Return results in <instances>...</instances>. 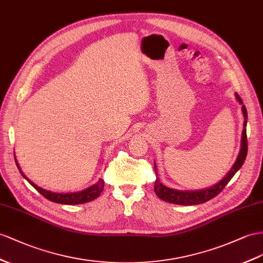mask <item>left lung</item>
Returning <instances> with one entry per match:
<instances>
[{
    "label": "left lung",
    "mask_w": 263,
    "mask_h": 263,
    "mask_svg": "<svg viewBox=\"0 0 263 263\" xmlns=\"http://www.w3.org/2000/svg\"><path fill=\"white\" fill-rule=\"evenodd\" d=\"M235 97H237L239 102L242 104V99L238 93H235ZM242 111H243V116H245V123H243V132H242V142H241V150L239 153V157L235 161L233 166L231 167V170L227 173V176L222 179L219 183L215 185L208 187V189H203L200 191H179V190H174L170 189L162 183L160 182L159 178L157 177L156 182H154V192L157 193V196L163 201L170 202V203L174 204H180V205H196L200 203H204V202L213 199L214 197H217L218 194L224 189V186L229 183L237 171L240 169L243 164L245 160L247 158V153H248V140H247V119H248V113L247 109L245 105H242ZM154 170H157V166L154 164ZM156 176H157V171H156Z\"/></svg>",
    "instance_id": "8db88e82"
}]
</instances>
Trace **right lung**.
<instances>
[{"mask_svg":"<svg viewBox=\"0 0 263 263\" xmlns=\"http://www.w3.org/2000/svg\"><path fill=\"white\" fill-rule=\"evenodd\" d=\"M15 163L17 165V169L21 172V174L23 176V178H25L28 180V182L34 186V189H36L40 193L42 194L44 198H46L48 200L55 202V203H61V204H81V203H85V202L92 201L94 199H97L101 192L103 191L104 187V181L102 179H100L96 184H93L92 186L87 187V189L80 191V192H73V193H55V192H51L48 190H44L42 187L37 186L35 183H33L31 180H29L24 176V173L21 171V167L18 166L17 161L15 159Z\"/></svg>","mask_w":263,"mask_h":263,"instance_id":"right-lung-1","label":"right lung"}]
</instances>
